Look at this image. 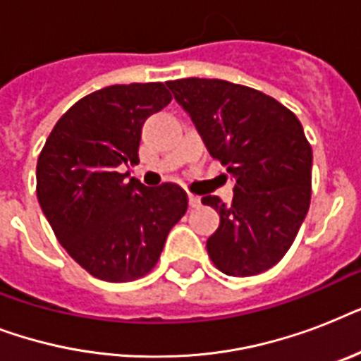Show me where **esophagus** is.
<instances>
[{"mask_svg": "<svg viewBox=\"0 0 361 361\" xmlns=\"http://www.w3.org/2000/svg\"><path fill=\"white\" fill-rule=\"evenodd\" d=\"M189 206H191V208H198V206H200V197H197V195H189Z\"/></svg>", "mask_w": 361, "mask_h": 361, "instance_id": "1", "label": "esophagus"}]
</instances>
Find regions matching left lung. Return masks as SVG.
Masks as SVG:
<instances>
[{
    "instance_id": "left-lung-1",
    "label": "left lung",
    "mask_w": 361,
    "mask_h": 361,
    "mask_svg": "<svg viewBox=\"0 0 361 361\" xmlns=\"http://www.w3.org/2000/svg\"><path fill=\"white\" fill-rule=\"evenodd\" d=\"M166 86L236 181L231 206L202 197L221 219L206 241L212 262L232 277L262 274L290 249L311 202L313 152L302 123L279 101L240 84L181 78Z\"/></svg>"
}]
</instances>
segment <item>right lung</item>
Wrapping results in <instances>:
<instances>
[{
  "label": "right lung",
  "instance_id": "obj_1",
  "mask_svg": "<svg viewBox=\"0 0 361 361\" xmlns=\"http://www.w3.org/2000/svg\"><path fill=\"white\" fill-rule=\"evenodd\" d=\"M172 101L161 82L116 84L75 103L54 125L37 161V198L63 249L110 283L144 277L170 228L185 215L176 183L142 185L121 174L138 163L142 125Z\"/></svg>",
  "mask_w": 361,
  "mask_h": 361
}]
</instances>
